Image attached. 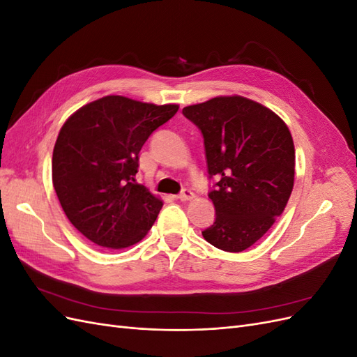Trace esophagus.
Returning <instances> with one entry per match:
<instances>
[{
  "label": "esophagus",
  "mask_w": 357,
  "mask_h": 357,
  "mask_svg": "<svg viewBox=\"0 0 357 357\" xmlns=\"http://www.w3.org/2000/svg\"><path fill=\"white\" fill-rule=\"evenodd\" d=\"M193 197H195V193H193L190 189H183V190L180 192L178 199H180V201H189V199H192Z\"/></svg>",
  "instance_id": "obj_1"
}]
</instances>
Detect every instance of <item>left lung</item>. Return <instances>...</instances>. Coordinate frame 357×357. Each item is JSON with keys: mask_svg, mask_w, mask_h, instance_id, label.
I'll return each mask as SVG.
<instances>
[{"mask_svg": "<svg viewBox=\"0 0 357 357\" xmlns=\"http://www.w3.org/2000/svg\"><path fill=\"white\" fill-rule=\"evenodd\" d=\"M183 114L204 138L215 220L202 236L225 252L253 245L283 213L294 189L295 146L274 112L243 96H218Z\"/></svg>", "mask_w": 357, "mask_h": 357, "instance_id": "1", "label": "left lung"}]
</instances>
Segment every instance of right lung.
Segmentation results:
<instances>
[{"mask_svg": "<svg viewBox=\"0 0 357 357\" xmlns=\"http://www.w3.org/2000/svg\"><path fill=\"white\" fill-rule=\"evenodd\" d=\"M178 110L109 95L83 105L61 128L52 180L74 228L100 247L143 240L162 201L138 185V153L153 131Z\"/></svg>", "mask_w": 357, "mask_h": 357, "instance_id": "add662e5", "label": "right lung"}]
</instances>
